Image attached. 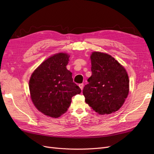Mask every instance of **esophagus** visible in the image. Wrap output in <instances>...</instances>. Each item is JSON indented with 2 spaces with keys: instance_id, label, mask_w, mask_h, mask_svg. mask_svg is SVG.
<instances>
[{
  "instance_id": "esophagus-1",
  "label": "esophagus",
  "mask_w": 154,
  "mask_h": 154,
  "mask_svg": "<svg viewBox=\"0 0 154 154\" xmlns=\"http://www.w3.org/2000/svg\"><path fill=\"white\" fill-rule=\"evenodd\" d=\"M79 87L80 88V89H81V90L82 91L83 88H84V84H79Z\"/></svg>"
}]
</instances>
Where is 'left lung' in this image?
<instances>
[{
    "instance_id": "obj_1",
    "label": "left lung",
    "mask_w": 154,
    "mask_h": 154,
    "mask_svg": "<svg viewBox=\"0 0 154 154\" xmlns=\"http://www.w3.org/2000/svg\"><path fill=\"white\" fill-rule=\"evenodd\" d=\"M92 75L83 89L85 102L100 115L117 111L129 91L125 68L107 54L94 52L91 56Z\"/></svg>"
}]
</instances>
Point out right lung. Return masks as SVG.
<instances>
[{"mask_svg":"<svg viewBox=\"0 0 154 154\" xmlns=\"http://www.w3.org/2000/svg\"><path fill=\"white\" fill-rule=\"evenodd\" d=\"M69 57L66 53L54 54L40 64L30 79L32 101L47 116H61L70 106L72 97L81 92L66 68Z\"/></svg>","mask_w":154,"mask_h":154,"instance_id":"obj_1","label":"right lung"}]
</instances>
